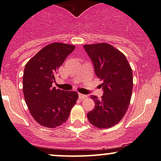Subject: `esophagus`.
<instances>
[{"mask_svg":"<svg viewBox=\"0 0 161 161\" xmlns=\"http://www.w3.org/2000/svg\"><path fill=\"white\" fill-rule=\"evenodd\" d=\"M79 99H81V100H84V99L87 98V96L84 95V94H82V93H79Z\"/></svg>","mask_w":161,"mask_h":161,"instance_id":"esophagus-1","label":"esophagus"}]
</instances>
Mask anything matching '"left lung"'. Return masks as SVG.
Here are the masks:
<instances>
[{"label":"left lung","mask_w":161,"mask_h":161,"mask_svg":"<svg viewBox=\"0 0 161 161\" xmlns=\"http://www.w3.org/2000/svg\"><path fill=\"white\" fill-rule=\"evenodd\" d=\"M84 49L93 63L103 90L100 100L91 96L95 108L87 114V118L98 129L113 127L129 108L133 88L132 70L124 53L109 43L86 44Z\"/></svg>","instance_id":"obj_1"}]
</instances>
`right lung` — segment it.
<instances>
[{
  "label": "right lung",
  "instance_id": "1",
  "mask_svg": "<svg viewBox=\"0 0 161 161\" xmlns=\"http://www.w3.org/2000/svg\"><path fill=\"white\" fill-rule=\"evenodd\" d=\"M75 47L54 42L41 49L26 63L23 94L32 118L40 125L53 129L69 117L79 95L52 86L60 66Z\"/></svg>",
  "mask_w": 161,
  "mask_h": 161
}]
</instances>
